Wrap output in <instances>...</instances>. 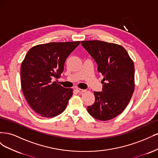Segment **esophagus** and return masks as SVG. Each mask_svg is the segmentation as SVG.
<instances>
[{"mask_svg":"<svg viewBox=\"0 0 158 158\" xmlns=\"http://www.w3.org/2000/svg\"><path fill=\"white\" fill-rule=\"evenodd\" d=\"M76 91H77V92H78V93H83V92H85V89H80V88H76Z\"/></svg>","mask_w":158,"mask_h":158,"instance_id":"obj_1","label":"esophagus"}]
</instances>
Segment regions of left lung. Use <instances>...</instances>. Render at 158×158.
I'll return each instance as SVG.
<instances>
[{
    "mask_svg": "<svg viewBox=\"0 0 158 158\" xmlns=\"http://www.w3.org/2000/svg\"><path fill=\"white\" fill-rule=\"evenodd\" d=\"M82 47L98 65L103 76L102 92H94L95 102L88 106L91 116L108 121L121 114L135 89V66L125 49L102 41H83Z\"/></svg>",
    "mask_w": 158,
    "mask_h": 158,
    "instance_id": "obj_1",
    "label": "left lung"
}]
</instances>
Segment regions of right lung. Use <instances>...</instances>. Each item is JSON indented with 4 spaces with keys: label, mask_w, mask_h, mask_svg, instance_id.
<instances>
[{
    "label": "right lung",
    "mask_w": 158,
    "mask_h": 158,
    "mask_svg": "<svg viewBox=\"0 0 158 158\" xmlns=\"http://www.w3.org/2000/svg\"><path fill=\"white\" fill-rule=\"evenodd\" d=\"M80 44L52 42L36 45L27 52L21 66L22 89L30 107L41 117H55L67 106L73 89L52 80L60 78L66 59Z\"/></svg>",
    "instance_id": "1"
}]
</instances>
